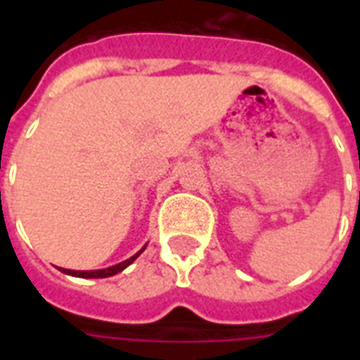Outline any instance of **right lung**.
Returning <instances> with one entry per match:
<instances>
[{"mask_svg":"<svg viewBox=\"0 0 360 360\" xmlns=\"http://www.w3.org/2000/svg\"><path fill=\"white\" fill-rule=\"evenodd\" d=\"M146 250V246L141 248L138 254H134L132 257H129V259H124V262L117 263V265H112V267H106V269H98V271H70V269H61L65 274H72V276H80V278H106V276H114V274L121 273L123 269H127L130 265V263L134 262L136 257L140 256L141 252Z\"/></svg>","mask_w":360,"mask_h":360,"instance_id":"1","label":"right lung"}]
</instances>
